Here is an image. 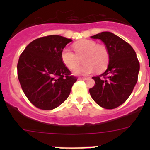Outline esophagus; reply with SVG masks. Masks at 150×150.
<instances>
[{"label": "esophagus", "mask_w": 150, "mask_h": 150, "mask_svg": "<svg viewBox=\"0 0 150 150\" xmlns=\"http://www.w3.org/2000/svg\"><path fill=\"white\" fill-rule=\"evenodd\" d=\"M88 78H79L80 80H83V81H85V80H87Z\"/></svg>", "instance_id": "esophagus-1"}]
</instances>
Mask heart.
Masks as SVG:
<instances>
[{
    "label": "heart",
    "instance_id": "obj_1",
    "mask_svg": "<svg viewBox=\"0 0 150 150\" xmlns=\"http://www.w3.org/2000/svg\"><path fill=\"white\" fill-rule=\"evenodd\" d=\"M73 48L76 54L69 48H64L62 51L61 59L68 69H72L79 64L78 58L84 56L82 63L84 65L74 69L75 75H87L96 69L98 72H102L108 65L110 53L103 45H97L93 40L83 39L74 43Z\"/></svg>",
    "mask_w": 150,
    "mask_h": 150
}]
</instances>
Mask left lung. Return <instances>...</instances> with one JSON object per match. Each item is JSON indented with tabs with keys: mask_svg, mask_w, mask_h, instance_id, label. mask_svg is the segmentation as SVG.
<instances>
[{
	"mask_svg": "<svg viewBox=\"0 0 150 150\" xmlns=\"http://www.w3.org/2000/svg\"><path fill=\"white\" fill-rule=\"evenodd\" d=\"M91 38L100 39L110 53L104 73L93 77L95 85L89 89L92 99L100 107L115 109L128 99L138 81L139 62L134 48L110 32H102Z\"/></svg>",
	"mask_w": 150,
	"mask_h": 150,
	"instance_id": "obj_1",
	"label": "left lung"
}]
</instances>
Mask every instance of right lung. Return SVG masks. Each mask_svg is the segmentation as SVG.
<instances>
[{
    "instance_id": "1",
    "label": "right lung",
    "mask_w": 150,
    "mask_h": 150,
    "mask_svg": "<svg viewBox=\"0 0 150 150\" xmlns=\"http://www.w3.org/2000/svg\"><path fill=\"white\" fill-rule=\"evenodd\" d=\"M72 39L48 35L32 41L20 55L17 75L30 102L40 110L57 108L69 96L77 78L62 62L61 53Z\"/></svg>"
}]
</instances>
